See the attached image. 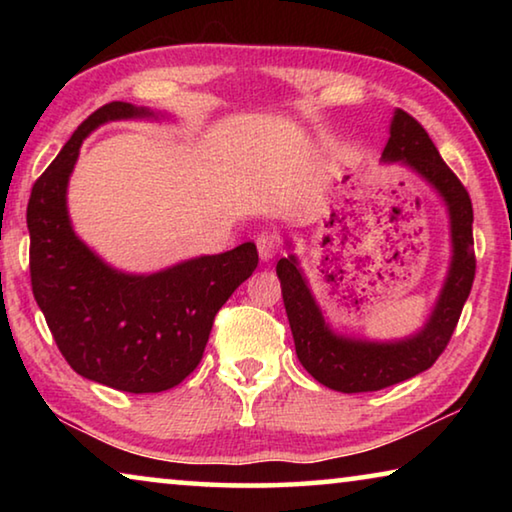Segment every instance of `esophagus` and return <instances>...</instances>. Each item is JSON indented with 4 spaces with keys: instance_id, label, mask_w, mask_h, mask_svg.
Returning <instances> with one entry per match:
<instances>
[{
    "instance_id": "34e87169",
    "label": "esophagus",
    "mask_w": 512,
    "mask_h": 512,
    "mask_svg": "<svg viewBox=\"0 0 512 512\" xmlns=\"http://www.w3.org/2000/svg\"><path fill=\"white\" fill-rule=\"evenodd\" d=\"M257 250L264 262L266 259H273L277 255V250H280V237L273 235V232H262V235L257 237Z\"/></svg>"
}]
</instances>
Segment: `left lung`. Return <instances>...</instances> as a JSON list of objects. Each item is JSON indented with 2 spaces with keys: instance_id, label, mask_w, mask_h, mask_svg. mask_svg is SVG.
I'll use <instances>...</instances> for the list:
<instances>
[{
  "instance_id": "left-lung-1",
  "label": "left lung",
  "mask_w": 512,
  "mask_h": 512,
  "mask_svg": "<svg viewBox=\"0 0 512 512\" xmlns=\"http://www.w3.org/2000/svg\"><path fill=\"white\" fill-rule=\"evenodd\" d=\"M384 162H402L436 189L447 205L452 232V264L431 316L420 332L400 341H361L332 332L316 305L296 255L277 262L293 343L302 366L320 384L339 393H368L400 384L431 368L452 339L467 296L476 259L472 201L456 173L440 158L436 144L409 112L395 110Z\"/></svg>"
}]
</instances>
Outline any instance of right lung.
Listing matches in <instances>:
<instances>
[{
	"mask_svg": "<svg viewBox=\"0 0 512 512\" xmlns=\"http://www.w3.org/2000/svg\"><path fill=\"white\" fill-rule=\"evenodd\" d=\"M158 117L126 101L94 110L31 189L27 207L31 287L60 354L81 377L124 393L178 386L201 363L216 311L257 268L246 241L151 275L121 273L74 235L67 183L94 128Z\"/></svg>",
	"mask_w": 512,
	"mask_h": 512,
	"instance_id": "add662e5",
	"label": "right lung"
}]
</instances>
